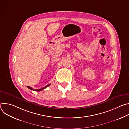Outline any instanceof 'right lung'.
Returning a JSON list of instances; mask_svg holds the SVG:
<instances>
[{
    "instance_id": "right-lung-1",
    "label": "right lung",
    "mask_w": 129,
    "mask_h": 129,
    "mask_svg": "<svg viewBox=\"0 0 129 129\" xmlns=\"http://www.w3.org/2000/svg\"><path fill=\"white\" fill-rule=\"evenodd\" d=\"M50 84H48V85H46V86H45V87H44L43 88H41V89H33V88H32L31 87H30V86H27V87L28 88V89H30L31 90H34V91H41V90H43V89H44L45 88H46V87H48L49 86H50Z\"/></svg>"
}]
</instances>
